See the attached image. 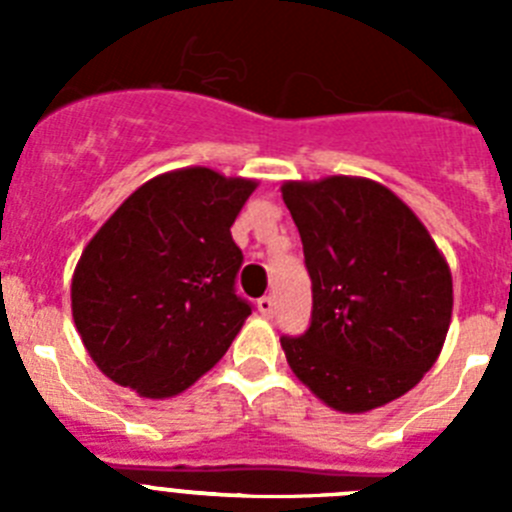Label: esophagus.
<instances>
[{
	"label": "esophagus",
	"instance_id": "obj_1",
	"mask_svg": "<svg viewBox=\"0 0 512 512\" xmlns=\"http://www.w3.org/2000/svg\"><path fill=\"white\" fill-rule=\"evenodd\" d=\"M256 307H259V312L264 315V318H271L274 315V310H277V302H274V297H259L256 300Z\"/></svg>",
	"mask_w": 512,
	"mask_h": 512
}]
</instances>
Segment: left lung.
<instances>
[{"label":"left lung","mask_w":512,"mask_h":512,"mask_svg":"<svg viewBox=\"0 0 512 512\" xmlns=\"http://www.w3.org/2000/svg\"><path fill=\"white\" fill-rule=\"evenodd\" d=\"M312 282L310 325L282 336L292 372L343 413L397 400L441 354L451 271L408 205L351 176L287 182Z\"/></svg>","instance_id":"obj_1"}]
</instances>
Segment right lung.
<instances>
[{
  "label": "right lung",
  "instance_id": "1",
  "mask_svg": "<svg viewBox=\"0 0 512 512\" xmlns=\"http://www.w3.org/2000/svg\"><path fill=\"white\" fill-rule=\"evenodd\" d=\"M256 182L212 169L161 174L117 207L71 282L76 330L112 382L143 397L187 390L223 359L253 305L230 225Z\"/></svg>",
  "mask_w": 512,
  "mask_h": 512
}]
</instances>
